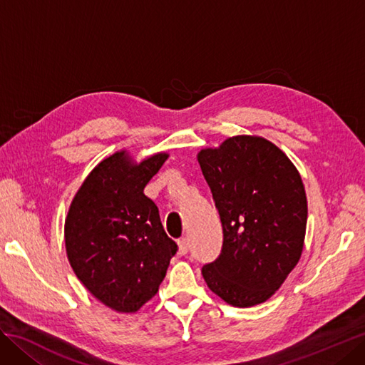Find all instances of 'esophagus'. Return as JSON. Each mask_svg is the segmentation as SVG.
I'll return each instance as SVG.
<instances>
[{
  "instance_id": "34e87169",
  "label": "esophagus",
  "mask_w": 365,
  "mask_h": 365,
  "mask_svg": "<svg viewBox=\"0 0 365 365\" xmlns=\"http://www.w3.org/2000/svg\"><path fill=\"white\" fill-rule=\"evenodd\" d=\"M189 248H190V244H189V239L187 237H182L178 240V252L181 254V256H185L187 252H189Z\"/></svg>"
}]
</instances>
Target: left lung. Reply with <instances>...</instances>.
<instances>
[{
	"instance_id": "1",
	"label": "left lung",
	"mask_w": 365,
	"mask_h": 365,
	"mask_svg": "<svg viewBox=\"0 0 365 365\" xmlns=\"http://www.w3.org/2000/svg\"><path fill=\"white\" fill-rule=\"evenodd\" d=\"M222 222V251L202 277L231 306L267 302L303 252L307 200L286 153L257 135L230 137L197 152Z\"/></svg>"
}]
</instances>
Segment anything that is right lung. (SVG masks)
Masks as SVG:
<instances>
[{"label": "right lung", "mask_w": 365, "mask_h": 365, "mask_svg": "<svg viewBox=\"0 0 365 365\" xmlns=\"http://www.w3.org/2000/svg\"><path fill=\"white\" fill-rule=\"evenodd\" d=\"M169 153L137 163L128 150L102 160L86 176L65 217V250L77 279L115 312L134 314L158 292L175 242L145 195Z\"/></svg>", "instance_id": "add662e5"}]
</instances>
